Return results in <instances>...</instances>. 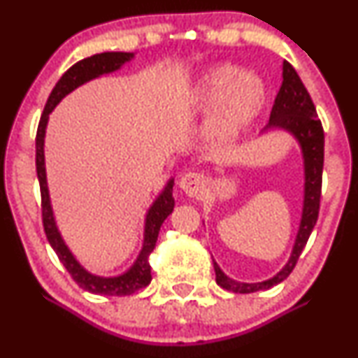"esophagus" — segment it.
Here are the masks:
<instances>
[{"mask_svg": "<svg viewBox=\"0 0 358 358\" xmlns=\"http://www.w3.org/2000/svg\"><path fill=\"white\" fill-rule=\"evenodd\" d=\"M207 178L196 171H188L180 178V188L187 193L188 196H200L207 190Z\"/></svg>", "mask_w": 358, "mask_h": 358, "instance_id": "obj_1", "label": "esophagus"}]
</instances>
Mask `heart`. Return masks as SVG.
<instances>
[{
    "instance_id": "b5f03b06",
    "label": "heart",
    "mask_w": 358,
    "mask_h": 358,
    "mask_svg": "<svg viewBox=\"0 0 358 358\" xmlns=\"http://www.w3.org/2000/svg\"><path fill=\"white\" fill-rule=\"evenodd\" d=\"M203 104L215 116L220 136H234L257 114L264 101V85L254 73L219 67L205 79Z\"/></svg>"
}]
</instances>
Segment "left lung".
<instances>
[{
	"instance_id": "obj_1",
	"label": "left lung",
	"mask_w": 358,
	"mask_h": 358,
	"mask_svg": "<svg viewBox=\"0 0 358 358\" xmlns=\"http://www.w3.org/2000/svg\"><path fill=\"white\" fill-rule=\"evenodd\" d=\"M268 129H282L289 133L298 141L303 155V166H305V192H303V210L296 239L293 250L279 273L273 278L261 282H241L229 278L220 266L213 261L217 285L234 293H256L261 289L279 285L289 276L291 271L296 266L303 249H305L310 234L313 231L320 212V196H322V175H323V146L324 134L320 119L316 117L313 101L301 79L289 62H282V84L274 99L271 110L269 122L264 127Z\"/></svg>"
}]
</instances>
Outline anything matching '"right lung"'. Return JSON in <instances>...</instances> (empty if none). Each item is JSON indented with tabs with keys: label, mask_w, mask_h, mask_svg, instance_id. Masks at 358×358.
Returning <instances> with one entry per match:
<instances>
[{
	"label": "right lung",
	"mask_w": 358,
	"mask_h": 358,
	"mask_svg": "<svg viewBox=\"0 0 358 358\" xmlns=\"http://www.w3.org/2000/svg\"><path fill=\"white\" fill-rule=\"evenodd\" d=\"M134 59V53L129 52H104L97 55L87 57V59L73 64L60 80L57 82L55 87L48 96L47 104H45L43 114L40 117L38 131H36V175L40 182V193H42V217H43V229L47 234V239L50 242L53 250L59 256L60 262L65 266V269L71 273L73 281L79 285L82 289L89 291L94 294H108V296H126V294L134 293L150 285L151 281V266L148 262V257L153 252L156 241H158L159 229L165 219L173 212L175 199H173V185L175 180L170 178L165 185L162 193L156 196V200L148 208L145 219V237H143V248L139 250L136 261L133 262L129 269L117 276H97V274L89 273L84 266L77 261L72 250L65 244L64 237L57 227L55 215L50 202V193H48L47 185V170H45V131H47L48 117L50 113L57 108V104L64 99L65 96L76 90L80 85L97 79V77L106 76L119 71L126 62Z\"/></svg>",
	"instance_id": "obj_1"
}]
</instances>
